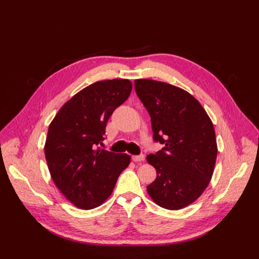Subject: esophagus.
Listing matches in <instances>:
<instances>
[{
    "mask_svg": "<svg viewBox=\"0 0 259 259\" xmlns=\"http://www.w3.org/2000/svg\"><path fill=\"white\" fill-rule=\"evenodd\" d=\"M132 159H133V161H134V162H144L145 161V155L144 154L134 155Z\"/></svg>",
    "mask_w": 259,
    "mask_h": 259,
    "instance_id": "obj_1",
    "label": "esophagus"
}]
</instances>
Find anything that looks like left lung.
<instances>
[{"label":"left lung","mask_w":259,"mask_h":259,"mask_svg":"<svg viewBox=\"0 0 259 259\" xmlns=\"http://www.w3.org/2000/svg\"><path fill=\"white\" fill-rule=\"evenodd\" d=\"M135 91L151 117L153 139L164 145L147 156L156 170L148 194L163 208H184L204 192L213 176L217 158L213 123L199 101L177 86L139 79Z\"/></svg>","instance_id":"8db88e82"}]
</instances>
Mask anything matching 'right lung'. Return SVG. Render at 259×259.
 Segmentation results:
<instances>
[{"label":"right lung","instance_id":"right-lung-1","mask_svg":"<svg viewBox=\"0 0 259 259\" xmlns=\"http://www.w3.org/2000/svg\"><path fill=\"white\" fill-rule=\"evenodd\" d=\"M132 82L93 83L69 99L50 124L45 158L54 184L76 207L95 208L110 197L131 156L100 149L114 109L126 100Z\"/></svg>","mask_w":259,"mask_h":259}]
</instances>
